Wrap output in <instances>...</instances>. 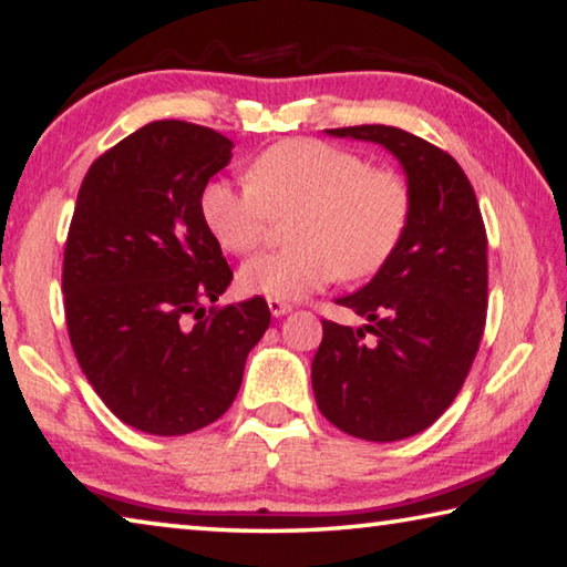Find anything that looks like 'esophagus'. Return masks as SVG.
Masks as SVG:
<instances>
[{"label": "esophagus", "instance_id": "34e87169", "mask_svg": "<svg viewBox=\"0 0 567 567\" xmlns=\"http://www.w3.org/2000/svg\"><path fill=\"white\" fill-rule=\"evenodd\" d=\"M291 303L288 301H281V298H269V311L274 313V316H284V313H288L291 311Z\"/></svg>", "mask_w": 567, "mask_h": 567}]
</instances>
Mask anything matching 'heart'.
Instances as JSON below:
<instances>
[{"label": "heart", "instance_id": "1", "mask_svg": "<svg viewBox=\"0 0 567 567\" xmlns=\"http://www.w3.org/2000/svg\"><path fill=\"white\" fill-rule=\"evenodd\" d=\"M212 237L231 254H251L276 217H291L293 247L256 256L239 284L266 298H303L330 281L378 274L404 237L412 189L392 167H370L362 155L313 137L266 147L249 167V183L212 179L199 195Z\"/></svg>", "mask_w": 567, "mask_h": 567}]
</instances>
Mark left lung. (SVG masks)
Instances as JSON below:
<instances>
[{"instance_id":"8db88e82","label":"left lung","mask_w":567,"mask_h":567,"mask_svg":"<svg viewBox=\"0 0 567 567\" xmlns=\"http://www.w3.org/2000/svg\"><path fill=\"white\" fill-rule=\"evenodd\" d=\"M328 133L398 155L412 215L375 279L336 301L370 326L352 330L323 320L311 368L316 402L340 432L398 442L440 420L472 370L488 306L484 217L462 165L442 147L392 125Z\"/></svg>"}]
</instances>
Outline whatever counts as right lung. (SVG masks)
<instances>
[{
	"instance_id": "right-lung-1",
	"label": "right lung",
	"mask_w": 567,
	"mask_h": 567,
	"mask_svg": "<svg viewBox=\"0 0 567 567\" xmlns=\"http://www.w3.org/2000/svg\"><path fill=\"white\" fill-rule=\"evenodd\" d=\"M229 159L212 127L155 121L93 159L79 189L61 276L71 348L105 408L147 434L217 422L271 323L261 296L215 306L234 274L199 195Z\"/></svg>"
}]
</instances>
